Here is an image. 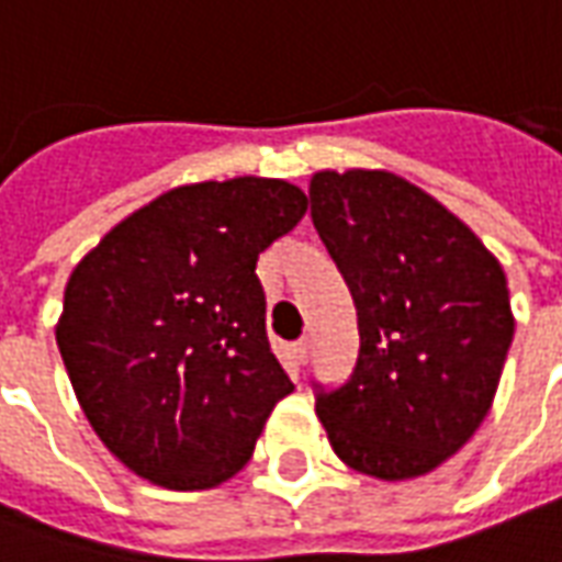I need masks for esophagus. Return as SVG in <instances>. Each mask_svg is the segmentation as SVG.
<instances>
[{
  "mask_svg": "<svg viewBox=\"0 0 562 562\" xmlns=\"http://www.w3.org/2000/svg\"><path fill=\"white\" fill-rule=\"evenodd\" d=\"M294 352H297V358L306 364V358H310V337H304V340L294 342Z\"/></svg>",
  "mask_w": 562,
  "mask_h": 562,
  "instance_id": "1",
  "label": "esophagus"
}]
</instances>
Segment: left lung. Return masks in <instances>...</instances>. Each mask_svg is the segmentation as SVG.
<instances>
[{
	"label": "left lung",
	"instance_id": "obj_1",
	"mask_svg": "<svg viewBox=\"0 0 562 562\" xmlns=\"http://www.w3.org/2000/svg\"><path fill=\"white\" fill-rule=\"evenodd\" d=\"M313 225L358 310V361L316 413L337 458L385 482L424 475L484 422L515 318L506 273L418 186L385 171H322Z\"/></svg>",
	"mask_w": 562,
	"mask_h": 562
}]
</instances>
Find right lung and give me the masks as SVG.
<instances>
[{"mask_svg":"<svg viewBox=\"0 0 562 562\" xmlns=\"http://www.w3.org/2000/svg\"><path fill=\"white\" fill-rule=\"evenodd\" d=\"M306 204L265 177L180 186L75 268L56 346L92 430L140 479L216 487L294 391L270 352L256 261Z\"/></svg>","mask_w":562,"mask_h":562,"instance_id":"add662e5","label":"right lung"}]
</instances>
